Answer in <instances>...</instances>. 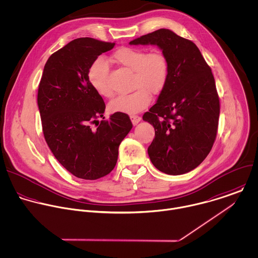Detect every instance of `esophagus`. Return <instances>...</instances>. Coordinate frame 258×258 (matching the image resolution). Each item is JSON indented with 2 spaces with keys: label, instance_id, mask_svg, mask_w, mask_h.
<instances>
[{
  "label": "esophagus",
  "instance_id": "1",
  "mask_svg": "<svg viewBox=\"0 0 258 258\" xmlns=\"http://www.w3.org/2000/svg\"><path fill=\"white\" fill-rule=\"evenodd\" d=\"M130 119H131V122H132L133 125H137L140 122V120H141V118L139 116H137V115H131Z\"/></svg>",
  "mask_w": 258,
  "mask_h": 258
}]
</instances>
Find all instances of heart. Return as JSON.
Here are the masks:
<instances>
[{
	"mask_svg": "<svg viewBox=\"0 0 258 258\" xmlns=\"http://www.w3.org/2000/svg\"><path fill=\"white\" fill-rule=\"evenodd\" d=\"M114 60L133 72L132 88L128 95L118 96L110 103L112 112L136 114L151 101L150 94L157 95L164 89L169 73L168 61L159 50L147 52L143 48L121 47L113 53ZM109 66L103 57L95 59L88 70V80L102 97L111 98L113 91L108 83Z\"/></svg>",
	"mask_w": 258,
	"mask_h": 258,
	"instance_id": "1",
	"label": "heart"
}]
</instances>
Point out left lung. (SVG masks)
<instances>
[{"label": "left lung", "instance_id": "1", "mask_svg": "<svg viewBox=\"0 0 258 258\" xmlns=\"http://www.w3.org/2000/svg\"><path fill=\"white\" fill-rule=\"evenodd\" d=\"M157 45L165 55L168 79L157 102L143 115L155 136L147 151L160 171L186 173L207 157L216 139L220 102L211 68L197 45L168 29L129 42Z\"/></svg>", "mask_w": 258, "mask_h": 258}]
</instances>
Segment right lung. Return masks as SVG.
Segmentation results:
<instances>
[{
    "mask_svg": "<svg viewBox=\"0 0 258 258\" xmlns=\"http://www.w3.org/2000/svg\"><path fill=\"white\" fill-rule=\"evenodd\" d=\"M114 46L90 37L75 39L51 54L39 84L37 104L45 141L59 163L79 178L109 174L132 128L129 116L121 112L92 126L103 117L106 105L91 86L88 70Z\"/></svg>",
    "mask_w": 258,
    "mask_h": 258,
    "instance_id": "1",
    "label": "right lung"
}]
</instances>
